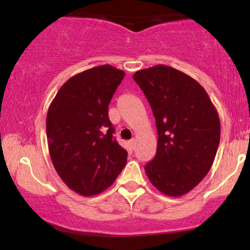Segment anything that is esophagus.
Returning <instances> with one entry per match:
<instances>
[{"mask_svg":"<svg viewBox=\"0 0 250 250\" xmlns=\"http://www.w3.org/2000/svg\"><path fill=\"white\" fill-rule=\"evenodd\" d=\"M129 146H131L132 149L135 148V139H132L131 141H129Z\"/></svg>","mask_w":250,"mask_h":250,"instance_id":"esophagus-1","label":"esophagus"}]
</instances>
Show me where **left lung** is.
I'll return each mask as SVG.
<instances>
[{"instance_id": "1", "label": "left lung", "mask_w": 250, "mask_h": 250, "mask_svg": "<svg viewBox=\"0 0 250 250\" xmlns=\"http://www.w3.org/2000/svg\"><path fill=\"white\" fill-rule=\"evenodd\" d=\"M133 78L148 99L158 133L146 176L165 196H183L213 165L221 136L218 112L206 90L175 68L157 64L138 70Z\"/></svg>"}]
</instances>
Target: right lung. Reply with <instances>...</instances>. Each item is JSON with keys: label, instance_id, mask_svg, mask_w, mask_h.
Instances as JSON below:
<instances>
[{"label": "right lung", "instance_id": "obj_1", "mask_svg": "<svg viewBox=\"0 0 250 250\" xmlns=\"http://www.w3.org/2000/svg\"><path fill=\"white\" fill-rule=\"evenodd\" d=\"M124 76L110 64L74 75L47 110L51 160L63 183L81 196H95L110 187L127 160L108 117V105Z\"/></svg>", "mask_w": 250, "mask_h": 250}]
</instances>
